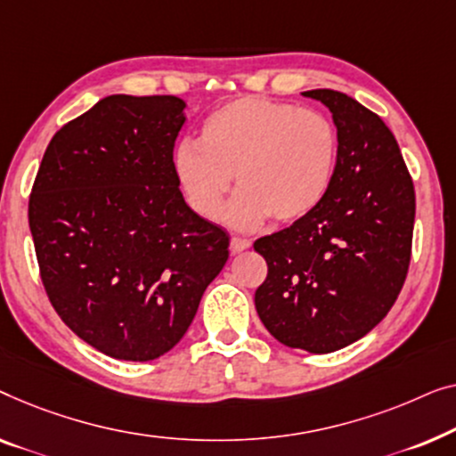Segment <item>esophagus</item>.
<instances>
[{
    "mask_svg": "<svg viewBox=\"0 0 456 456\" xmlns=\"http://www.w3.org/2000/svg\"><path fill=\"white\" fill-rule=\"evenodd\" d=\"M252 243L248 240H243V237H231V254H240L243 249H248Z\"/></svg>",
    "mask_w": 456,
    "mask_h": 456,
    "instance_id": "obj_1",
    "label": "esophagus"
}]
</instances>
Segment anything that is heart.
Listing matches in <instances>:
<instances>
[{
    "mask_svg": "<svg viewBox=\"0 0 456 456\" xmlns=\"http://www.w3.org/2000/svg\"><path fill=\"white\" fill-rule=\"evenodd\" d=\"M338 138L332 121L310 109L265 97H240L213 109L200 142L173 152V175L198 216L215 221L235 173L237 191L225 210L233 229L304 219L329 194Z\"/></svg>",
    "mask_w": 456,
    "mask_h": 456,
    "instance_id": "heart-1",
    "label": "heart"
}]
</instances>
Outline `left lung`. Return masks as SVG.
Segmentation results:
<instances>
[{
    "label": "left lung",
    "mask_w": 456,
    "mask_h": 456,
    "mask_svg": "<svg viewBox=\"0 0 456 456\" xmlns=\"http://www.w3.org/2000/svg\"><path fill=\"white\" fill-rule=\"evenodd\" d=\"M301 94L332 113L337 171L310 215L256 240L268 274L254 304L279 343L332 354L368 335L399 297L411 260L415 190L376 113L329 88Z\"/></svg>",
    "instance_id": "obj_1"
}]
</instances>
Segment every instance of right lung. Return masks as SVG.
<instances>
[{
    "label": "right lung",
    "mask_w": 456,
    "mask_h": 456,
    "mask_svg": "<svg viewBox=\"0 0 456 456\" xmlns=\"http://www.w3.org/2000/svg\"><path fill=\"white\" fill-rule=\"evenodd\" d=\"M185 102L109 94L51 138L28 202L41 279L101 354L151 362L182 341L229 258L173 175Z\"/></svg>",
    "instance_id": "obj_1"
}]
</instances>
